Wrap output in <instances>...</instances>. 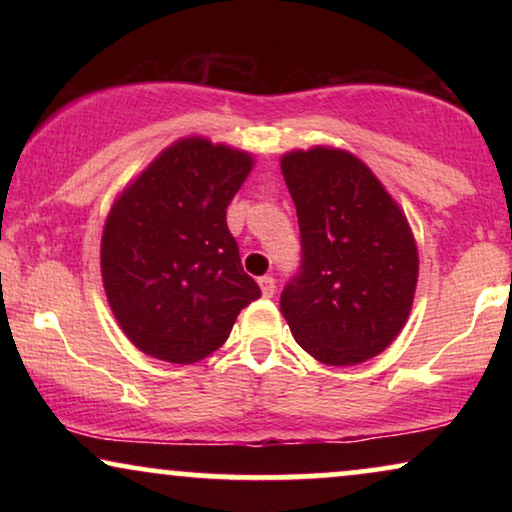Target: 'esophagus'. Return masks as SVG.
<instances>
[{
    "mask_svg": "<svg viewBox=\"0 0 512 512\" xmlns=\"http://www.w3.org/2000/svg\"><path fill=\"white\" fill-rule=\"evenodd\" d=\"M258 286H261V293L265 298L275 296V277H270V275L261 277V279H258Z\"/></svg>",
    "mask_w": 512,
    "mask_h": 512,
    "instance_id": "esophagus-1",
    "label": "esophagus"
}]
</instances>
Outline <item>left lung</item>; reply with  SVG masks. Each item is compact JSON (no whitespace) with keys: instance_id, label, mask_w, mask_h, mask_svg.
<instances>
[{"instance_id":"1","label":"left lung","mask_w":512,"mask_h":512,"mask_svg":"<svg viewBox=\"0 0 512 512\" xmlns=\"http://www.w3.org/2000/svg\"><path fill=\"white\" fill-rule=\"evenodd\" d=\"M282 174L303 263L279 310L298 345L326 366L373 359L403 331L415 300L419 254L405 212L345 149H293L282 156Z\"/></svg>"}]
</instances>
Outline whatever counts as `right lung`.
Returning a JSON list of instances; mask_svg holds the SVG:
<instances>
[{"instance_id":"add662e5","label":"right lung","mask_w":512,"mask_h":512,"mask_svg":"<svg viewBox=\"0 0 512 512\" xmlns=\"http://www.w3.org/2000/svg\"><path fill=\"white\" fill-rule=\"evenodd\" d=\"M251 167L249 151L191 135L118 193L102 230V284L139 352L181 366L205 359L261 296L226 223Z\"/></svg>"}]
</instances>
